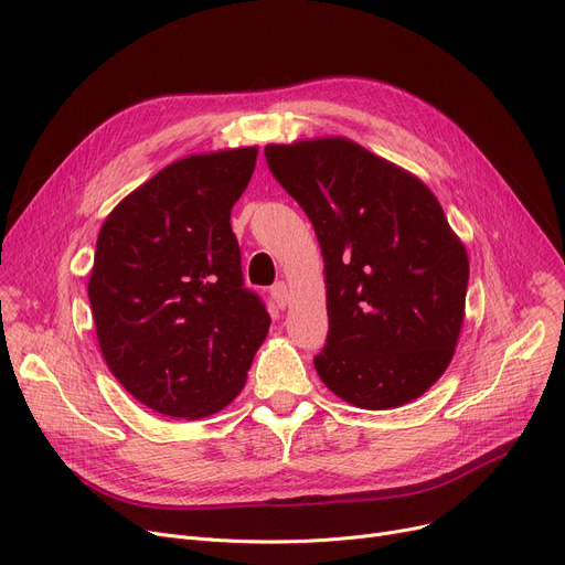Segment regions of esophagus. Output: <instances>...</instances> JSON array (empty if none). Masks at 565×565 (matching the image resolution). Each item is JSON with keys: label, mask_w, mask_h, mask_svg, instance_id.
I'll return each mask as SVG.
<instances>
[{"label": "esophagus", "mask_w": 565, "mask_h": 565, "mask_svg": "<svg viewBox=\"0 0 565 565\" xmlns=\"http://www.w3.org/2000/svg\"><path fill=\"white\" fill-rule=\"evenodd\" d=\"M270 295L275 298V302H277V307H279V309H286V307H288L290 290H288V286H286L284 281L275 284V286H273V290H270Z\"/></svg>", "instance_id": "esophagus-1"}]
</instances>
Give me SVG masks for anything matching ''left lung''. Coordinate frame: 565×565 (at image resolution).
Returning <instances> with one entry per match:
<instances>
[{
    "label": "left lung",
    "mask_w": 565,
    "mask_h": 565,
    "mask_svg": "<svg viewBox=\"0 0 565 565\" xmlns=\"http://www.w3.org/2000/svg\"><path fill=\"white\" fill-rule=\"evenodd\" d=\"M267 167L313 224L328 288V345L313 360L341 401L390 409L449 369L469 258L437 196L345 137L267 143Z\"/></svg>",
    "instance_id": "1"
}]
</instances>
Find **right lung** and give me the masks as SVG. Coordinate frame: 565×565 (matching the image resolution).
<instances>
[{"label":"right lung","mask_w":565,"mask_h":565,"mask_svg":"<svg viewBox=\"0 0 565 565\" xmlns=\"http://www.w3.org/2000/svg\"><path fill=\"white\" fill-rule=\"evenodd\" d=\"M258 146L194 153L132 190L100 226L88 302L103 358L141 405L175 419L224 409L270 330L243 288L231 207Z\"/></svg>","instance_id":"add662e5"}]
</instances>
